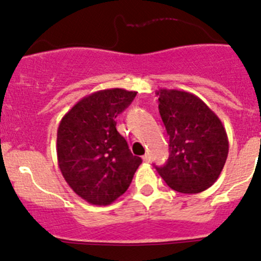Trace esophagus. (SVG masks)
Returning <instances> with one entry per match:
<instances>
[{"mask_svg": "<svg viewBox=\"0 0 261 261\" xmlns=\"http://www.w3.org/2000/svg\"><path fill=\"white\" fill-rule=\"evenodd\" d=\"M143 161L145 162V163H149V162H150V155H149V154H145V155H143Z\"/></svg>", "mask_w": 261, "mask_h": 261, "instance_id": "1", "label": "esophagus"}]
</instances>
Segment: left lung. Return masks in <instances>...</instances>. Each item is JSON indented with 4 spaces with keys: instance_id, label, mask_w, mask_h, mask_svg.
Returning <instances> with one entry per match:
<instances>
[{
    "instance_id": "1",
    "label": "left lung",
    "mask_w": 261,
    "mask_h": 261,
    "mask_svg": "<svg viewBox=\"0 0 261 261\" xmlns=\"http://www.w3.org/2000/svg\"><path fill=\"white\" fill-rule=\"evenodd\" d=\"M159 113L169 136V156L155 169L171 189L198 194L218 179L228 138L218 116L199 97L176 89L156 90Z\"/></svg>"
}]
</instances>
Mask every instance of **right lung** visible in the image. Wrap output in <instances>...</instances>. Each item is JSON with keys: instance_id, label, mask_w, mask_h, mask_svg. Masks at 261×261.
<instances>
[{"instance_id": "obj_1", "label": "right lung", "mask_w": 261, "mask_h": 261, "mask_svg": "<svg viewBox=\"0 0 261 261\" xmlns=\"http://www.w3.org/2000/svg\"><path fill=\"white\" fill-rule=\"evenodd\" d=\"M136 92L106 89L80 99L57 130V161L65 181L93 205H110L128 189L140 156L133 155L116 117Z\"/></svg>"}]
</instances>
